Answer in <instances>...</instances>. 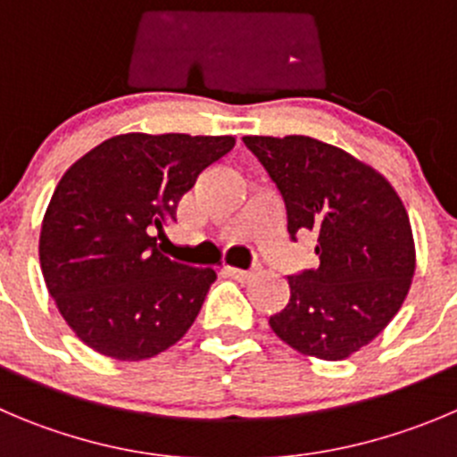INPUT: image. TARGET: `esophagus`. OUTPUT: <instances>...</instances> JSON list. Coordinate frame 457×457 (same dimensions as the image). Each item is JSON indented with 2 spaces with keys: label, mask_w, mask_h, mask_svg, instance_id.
Segmentation results:
<instances>
[{
  "label": "esophagus",
  "mask_w": 457,
  "mask_h": 457,
  "mask_svg": "<svg viewBox=\"0 0 457 457\" xmlns=\"http://www.w3.org/2000/svg\"><path fill=\"white\" fill-rule=\"evenodd\" d=\"M225 272H228L232 279L237 281H248L250 277H254V272L257 270H243V268H225Z\"/></svg>",
  "instance_id": "34e87169"
}]
</instances>
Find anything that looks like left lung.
Returning <instances> with one entry per match:
<instances>
[{"label": "left lung", "mask_w": 457, "mask_h": 457, "mask_svg": "<svg viewBox=\"0 0 457 457\" xmlns=\"http://www.w3.org/2000/svg\"><path fill=\"white\" fill-rule=\"evenodd\" d=\"M243 144L279 189L288 234L315 237L318 268L288 277L291 300L270 318L304 356L343 361L372 343L402 309L415 275L411 219L395 187L352 153L304 137Z\"/></svg>", "instance_id": "8db88e82"}]
</instances>
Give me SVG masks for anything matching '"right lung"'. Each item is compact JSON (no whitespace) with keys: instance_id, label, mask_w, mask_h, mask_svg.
<instances>
[{"instance_id":"obj_1","label":"right lung","mask_w":457,"mask_h":457,"mask_svg":"<svg viewBox=\"0 0 457 457\" xmlns=\"http://www.w3.org/2000/svg\"><path fill=\"white\" fill-rule=\"evenodd\" d=\"M234 144L232 135L126 132L65 170L42 219L40 266L80 343L144 361L189 331L216 270L169 259L153 229L176 219L182 195Z\"/></svg>"}]
</instances>
